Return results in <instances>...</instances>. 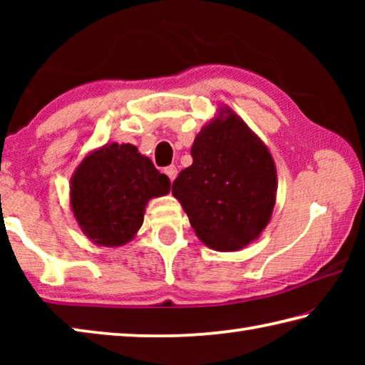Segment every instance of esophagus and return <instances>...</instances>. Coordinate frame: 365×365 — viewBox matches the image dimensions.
<instances>
[{"mask_svg":"<svg viewBox=\"0 0 365 365\" xmlns=\"http://www.w3.org/2000/svg\"><path fill=\"white\" fill-rule=\"evenodd\" d=\"M164 172H165V175L170 178V182L175 180V177H177V168H175V165H169V168H165Z\"/></svg>","mask_w":365,"mask_h":365,"instance_id":"1","label":"esophagus"}]
</instances>
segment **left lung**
I'll list each match as a JSON object with an SVG mask.
<instances>
[{
  "mask_svg": "<svg viewBox=\"0 0 365 365\" xmlns=\"http://www.w3.org/2000/svg\"><path fill=\"white\" fill-rule=\"evenodd\" d=\"M193 164L172 183L196 237L215 251H238L269 225L277 169L264 141L224 106L191 145Z\"/></svg>",
  "mask_w": 365,
  "mask_h": 365,
  "instance_id": "8db88e82",
  "label": "left lung"
}]
</instances>
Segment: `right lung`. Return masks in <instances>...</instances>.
Instances as JSON below:
<instances>
[{"instance_id": "right-lung-1", "label": "right lung", "mask_w": 365, "mask_h": 365, "mask_svg": "<svg viewBox=\"0 0 365 365\" xmlns=\"http://www.w3.org/2000/svg\"><path fill=\"white\" fill-rule=\"evenodd\" d=\"M170 180L130 143L90 151L71 177V209L90 242L115 248L132 242L148 201L168 195Z\"/></svg>"}]
</instances>
